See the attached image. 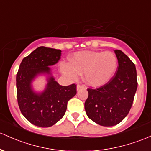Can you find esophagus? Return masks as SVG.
<instances>
[{
    "mask_svg": "<svg viewBox=\"0 0 151 151\" xmlns=\"http://www.w3.org/2000/svg\"><path fill=\"white\" fill-rule=\"evenodd\" d=\"M86 87L84 85H81V84H77V90H79L80 89H85Z\"/></svg>",
    "mask_w": 151,
    "mask_h": 151,
    "instance_id": "34e87169",
    "label": "esophagus"
}]
</instances>
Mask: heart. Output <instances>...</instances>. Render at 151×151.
I'll return each instance as SVG.
<instances>
[{
	"mask_svg": "<svg viewBox=\"0 0 151 151\" xmlns=\"http://www.w3.org/2000/svg\"><path fill=\"white\" fill-rule=\"evenodd\" d=\"M118 61L112 51H86L73 55L69 63L62 64V72L72 79L83 73L84 82L92 87L107 83L117 70Z\"/></svg>",
	"mask_w": 151,
	"mask_h": 151,
	"instance_id": "1",
	"label": "heart"
}]
</instances>
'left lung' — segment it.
Masks as SVG:
<instances>
[{
    "label": "left lung",
    "instance_id": "left-lung-1",
    "mask_svg": "<svg viewBox=\"0 0 151 151\" xmlns=\"http://www.w3.org/2000/svg\"><path fill=\"white\" fill-rule=\"evenodd\" d=\"M118 61L115 74L97 89L88 88L84 108L89 118L102 126L120 123L131 108L137 87L135 64L122 51L115 50Z\"/></svg>",
    "mask_w": 151,
    "mask_h": 151
}]
</instances>
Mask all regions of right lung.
Returning a JSON list of instances; mask_svg holds the SVG:
<instances>
[{
    "label": "right lung",
    "instance_id": "right-lung-1",
    "mask_svg": "<svg viewBox=\"0 0 151 151\" xmlns=\"http://www.w3.org/2000/svg\"><path fill=\"white\" fill-rule=\"evenodd\" d=\"M62 51L40 46L24 57L16 74L17 100L21 113L33 125L41 127L54 125L65 114L68 101L77 94V85L62 86L53 77L48 79L46 88L36 94L31 83L38 74H50L49 66L57 64Z\"/></svg>",
    "mask_w": 151,
    "mask_h": 151
}]
</instances>
